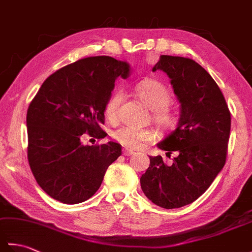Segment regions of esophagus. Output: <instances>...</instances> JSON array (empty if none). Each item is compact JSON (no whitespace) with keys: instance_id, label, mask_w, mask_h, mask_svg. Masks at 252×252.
Here are the masks:
<instances>
[{"instance_id":"esophagus-1","label":"esophagus","mask_w":252,"mask_h":252,"mask_svg":"<svg viewBox=\"0 0 252 252\" xmlns=\"http://www.w3.org/2000/svg\"><path fill=\"white\" fill-rule=\"evenodd\" d=\"M122 154L125 155V156H132V155H134L135 153L133 152V151H131V149H123V152H122Z\"/></svg>"}]
</instances>
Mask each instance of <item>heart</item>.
<instances>
[{
    "instance_id": "obj_1",
    "label": "heart",
    "mask_w": 252,
    "mask_h": 252,
    "mask_svg": "<svg viewBox=\"0 0 252 252\" xmlns=\"http://www.w3.org/2000/svg\"><path fill=\"white\" fill-rule=\"evenodd\" d=\"M136 93L149 108L154 110V119L158 125L168 129L176 122V116L168 109L171 101V94L164 85L156 80H144L136 85ZM122 100V92L116 91L108 98L105 106V115L110 120H116L118 110ZM112 137L122 146L130 149H137L144 144L155 140L156 132L152 129L134 126H122L117 129Z\"/></svg>"
}]
</instances>
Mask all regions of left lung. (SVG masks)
Here are the masks:
<instances>
[{
	"label": "left lung",
	"instance_id": "8db88e82",
	"mask_svg": "<svg viewBox=\"0 0 252 252\" xmlns=\"http://www.w3.org/2000/svg\"><path fill=\"white\" fill-rule=\"evenodd\" d=\"M161 70L171 80L181 108L175 130L157 144L178 154L167 165L161 156L141 178L144 194L164 209L181 208L205 192L225 164L231 132V114L215 80L190 58L161 55L153 71Z\"/></svg>",
	"mask_w": 252,
	"mask_h": 252
}]
</instances>
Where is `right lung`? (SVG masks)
I'll use <instances>...</instances> for the list:
<instances>
[{
    "label": "right lung",
    "instance_id": "obj_1",
    "mask_svg": "<svg viewBox=\"0 0 252 252\" xmlns=\"http://www.w3.org/2000/svg\"><path fill=\"white\" fill-rule=\"evenodd\" d=\"M126 62L109 56L83 58L47 78L27 111L28 161L47 195L67 205L92 197L106 170L121 155L108 142L84 146L82 135L106 136L100 125L118 77L127 78Z\"/></svg>",
    "mask_w": 252,
    "mask_h": 252
}]
</instances>
